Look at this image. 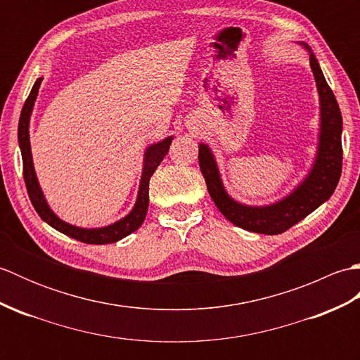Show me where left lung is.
Instances as JSON below:
<instances>
[{
  "mask_svg": "<svg viewBox=\"0 0 360 360\" xmlns=\"http://www.w3.org/2000/svg\"><path fill=\"white\" fill-rule=\"evenodd\" d=\"M309 65L316 79L320 101V133L317 155L309 173L292 192L267 205H248L235 201L224 188L217 159L207 143H200V167L207 190L218 210L244 231L278 235L307 218L319 205L330 200L342 173V114L338 101L328 86L325 75L309 46Z\"/></svg>",
  "mask_w": 360,
  "mask_h": 360,
  "instance_id": "obj_1",
  "label": "left lung"
}]
</instances>
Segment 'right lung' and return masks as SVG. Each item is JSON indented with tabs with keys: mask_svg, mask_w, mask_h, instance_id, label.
Segmentation results:
<instances>
[{
	"mask_svg": "<svg viewBox=\"0 0 360 360\" xmlns=\"http://www.w3.org/2000/svg\"><path fill=\"white\" fill-rule=\"evenodd\" d=\"M43 77L37 79L34 83L32 89H30V94L27 101L25 102V106L21 110V116L18 122V143L21 150V158H22V174H25V182L26 188L30 198V202H32L34 209L37 210L38 215L48 223L51 227L56 229V231L62 232L71 238L86 243V244H110L116 243L122 238H125L129 233L137 231L143 223L145 215H147L148 210V188H150V178L153 173L156 172L159 164L162 162V159L168 153L170 148V143L173 141V136H168L160 142L151 143L147 147L143 153V168H142V176H141V184H139V192H137L136 204L128 213L127 217L120 218L119 221L103 227H94V229H86V227H79L72 226L66 221L60 219L53 210L49 207L48 201L43 195V190L40 187V182L37 179V173L34 168V160H32V151H30V141H29V124H30V116H32L34 105L38 96V89H40Z\"/></svg>",
	"mask_w": 360,
	"mask_h": 360,
	"instance_id": "obj_1",
	"label": "right lung"
}]
</instances>
